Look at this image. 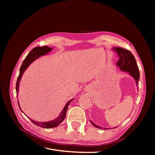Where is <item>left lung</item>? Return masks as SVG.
Returning a JSON list of instances; mask_svg holds the SVG:
<instances>
[{"mask_svg":"<svg viewBox=\"0 0 155 155\" xmlns=\"http://www.w3.org/2000/svg\"><path fill=\"white\" fill-rule=\"evenodd\" d=\"M113 50L116 51L119 58L118 62L116 63V66L119 67L121 71L129 72L130 76L134 78L136 85L138 87L140 79V72L134 55L129 50L121 48L114 47ZM90 121L96 128L105 130L108 129V128H103L95 124L91 120H90Z\"/></svg>","mask_w":155,"mask_h":155,"instance_id":"1","label":"left lung"}]
</instances>
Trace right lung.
Segmentation results:
<instances>
[{"mask_svg": "<svg viewBox=\"0 0 155 155\" xmlns=\"http://www.w3.org/2000/svg\"><path fill=\"white\" fill-rule=\"evenodd\" d=\"M53 49L51 48H50V47H48V46H42V47H40V46H39V47H35L33 50H31V51H30V53L26 56V58L24 60V61H23L21 67L20 68L19 75H18V77L17 78V83H16V92H17V95L18 94V87H19V83L21 81V78L23 74H24V72H25V70L27 69V68L30 65V64L34 62L35 60L40 58L41 56L48 54L50 51H51ZM74 99L70 100V101H68L67 103V104L65 105L63 110L61 111V112L59 116L57 118H55L53 120H51L49 121H46V122H40V121H36L34 120L31 119L30 118L28 117L27 116H26L32 121L33 124H34L35 125H36L37 126H39V127H41L46 128V129H50V128L55 127L58 126L61 123L62 121L64 120V119L65 118V116H66V114H67V110L68 109V106L70 105V102H71ZM18 107H19V108H20L21 110L22 111V110L21 109V107L19 105V103H18ZM23 113H24V112H23Z\"/></svg>", "mask_w": 155, "mask_h": 155, "instance_id": "right-lung-1", "label": "right lung"}]
</instances>
